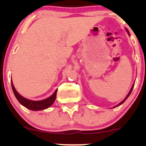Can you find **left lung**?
Segmentation results:
<instances>
[{
  "label": "left lung",
  "mask_w": 146,
  "mask_h": 146,
  "mask_svg": "<svg viewBox=\"0 0 146 146\" xmlns=\"http://www.w3.org/2000/svg\"><path fill=\"white\" fill-rule=\"evenodd\" d=\"M126 31H127V32H128V34H130V33H129V31H128V29H126ZM133 87H134V85H133V86H132L131 89H130V92H129V93H128V95H127V96H126V98H125L124 99V100H123V101H122V102H121V103H119V104H118V105H117V106H118L121 105V104H123V102H124L125 101V100H126V99L128 98V97H129V95H130V93H131V92H132V88H133Z\"/></svg>",
  "instance_id": "8db88e82"
}]
</instances>
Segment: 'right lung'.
Returning a JSON list of instances; mask_svg holds the SVG:
<instances>
[{
    "instance_id": "add662e5",
    "label": "right lung",
    "mask_w": 146,
    "mask_h": 146,
    "mask_svg": "<svg viewBox=\"0 0 146 146\" xmlns=\"http://www.w3.org/2000/svg\"><path fill=\"white\" fill-rule=\"evenodd\" d=\"M11 87H12L13 92H14L15 96H16V99L22 105L24 106L27 108L29 110H41L46 109V108H48L49 106L53 104V102H55L56 98V94H57V90L54 92L53 95L51 97L47 99H45L44 100H41V101H32V100H27V99L22 97L19 93L16 91L15 89L14 84L11 82Z\"/></svg>"
}]
</instances>
